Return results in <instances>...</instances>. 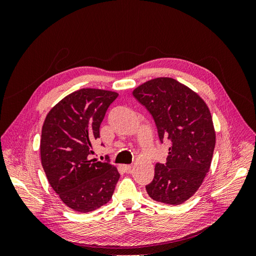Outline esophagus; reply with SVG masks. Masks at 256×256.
Wrapping results in <instances>:
<instances>
[{"label": "esophagus", "instance_id": "esophagus-1", "mask_svg": "<svg viewBox=\"0 0 256 256\" xmlns=\"http://www.w3.org/2000/svg\"><path fill=\"white\" fill-rule=\"evenodd\" d=\"M122 168L125 170V172H126V173H129V172H131V170H132V166H129V164L122 166Z\"/></svg>", "mask_w": 256, "mask_h": 256}]
</instances>
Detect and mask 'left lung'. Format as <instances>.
I'll return each instance as SVG.
<instances>
[{"label":"left lung","mask_w":256,"mask_h":256,"mask_svg":"<svg viewBox=\"0 0 256 256\" xmlns=\"http://www.w3.org/2000/svg\"><path fill=\"white\" fill-rule=\"evenodd\" d=\"M156 122L160 141L168 138L166 164L154 166L146 186L157 202L180 205L198 190L210 168L216 132L210 111L198 92L172 78H156L132 92Z\"/></svg>","instance_id":"1"}]
</instances>
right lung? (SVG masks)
I'll list each match as a JSON object with an SVG mask.
<instances>
[{
    "label": "right lung",
    "mask_w": 256,
    "mask_h": 256,
    "mask_svg": "<svg viewBox=\"0 0 256 256\" xmlns=\"http://www.w3.org/2000/svg\"><path fill=\"white\" fill-rule=\"evenodd\" d=\"M116 92L81 88L67 95L49 111L44 122L40 159L52 189L63 203L90 212L111 200L120 173L109 162L90 159Z\"/></svg>",
    "instance_id": "obj_1"
}]
</instances>
